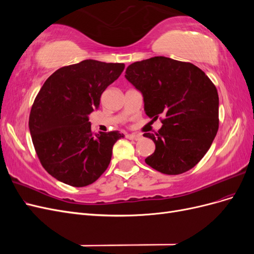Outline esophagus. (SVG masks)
<instances>
[{"label": "esophagus", "instance_id": "obj_1", "mask_svg": "<svg viewBox=\"0 0 254 254\" xmlns=\"http://www.w3.org/2000/svg\"><path fill=\"white\" fill-rule=\"evenodd\" d=\"M126 137H127V139H129V140L137 141V140H140L142 136L139 135V134H126Z\"/></svg>", "mask_w": 254, "mask_h": 254}]
</instances>
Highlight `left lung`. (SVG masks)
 I'll list each match as a JSON object with an SVG mask.
<instances>
[{"instance_id": "8db88e82", "label": "left lung", "mask_w": 254, "mask_h": 254, "mask_svg": "<svg viewBox=\"0 0 254 254\" xmlns=\"http://www.w3.org/2000/svg\"><path fill=\"white\" fill-rule=\"evenodd\" d=\"M125 77L143 94L145 113L153 120L164 117L158 132L144 133L156 145L146 164L166 175L193 168L211 147L219 126L214 83L193 64L163 56L133 63Z\"/></svg>"}]
</instances>
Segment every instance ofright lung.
Listing matches in <instances>:
<instances>
[{"label": "right lung", "instance_id": "right-lung-1", "mask_svg": "<svg viewBox=\"0 0 254 254\" xmlns=\"http://www.w3.org/2000/svg\"><path fill=\"white\" fill-rule=\"evenodd\" d=\"M124 64L87 59L58 68L45 80L29 114V131L43 168L75 188L96 181L108 167L119 131L93 133L89 114Z\"/></svg>", "mask_w": 254, "mask_h": 254}]
</instances>
